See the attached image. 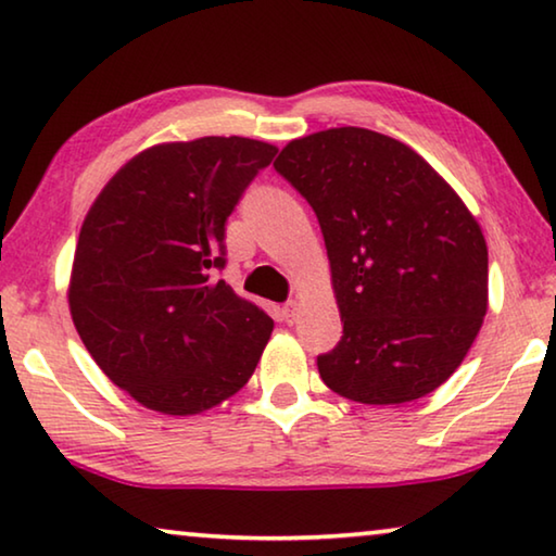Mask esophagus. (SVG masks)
Returning a JSON list of instances; mask_svg holds the SVG:
<instances>
[{
  "label": "esophagus",
  "instance_id": "esophagus-1",
  "mask_svg": "<svg viewBox=\"0 0 556 556\" xmlns=\"http://www.w3.org/2000/svg\"><path fill=\"white\" fill-rule=\"evenodd\" d=\"M299 316V304L296 301H287L285 306H281V318H285V324H294Z\"/></svg>",
  "mask_w": 556,
  "mask_h": 556
}]
</instances>
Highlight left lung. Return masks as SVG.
<instances>
[{
  "instance_id": "8db88e82",
  "label": "left lung",
  "mask_w": 556,
  "mask_h": 556,
  "mask_svg": "<svg viewBox=\"0 0 556 556\" xmlns=\"http://www.w3.org/2000/svg\"><path fill=\"white\" fill-rule=\"evenodd\" d=\"M277 174L321 225L343 336L316 357L333 392L402 404L446 382L481 331L488 248L464 201L417 152L363 127L289 142Z\"/></svg>"
}]
</instances>
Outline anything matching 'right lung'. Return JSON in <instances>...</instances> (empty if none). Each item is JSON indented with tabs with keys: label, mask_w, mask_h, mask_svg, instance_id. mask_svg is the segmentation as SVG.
Masks as SVG:
<instances>
[{
	"label": "right lung",
	"mask_w": 556,
	"mask_h": 556,
	"mask_svg": "<svg viewBox=\"0 0 556 556\" xmlns=\"http://www.w3.org/2000/svg\"><path fill=\"white\" fill-rule=\"evenodd\" d=\"M275 154L244 137L159 144L92 203L73 260V324L144 407L199 414L255 372L275 321L215 275L228 265L225 223Z\"/></svg>",
	"instance_id": "right-lung-1"
}]
</instances>
